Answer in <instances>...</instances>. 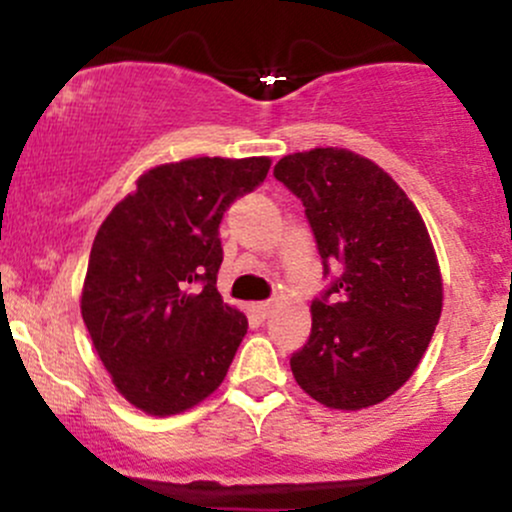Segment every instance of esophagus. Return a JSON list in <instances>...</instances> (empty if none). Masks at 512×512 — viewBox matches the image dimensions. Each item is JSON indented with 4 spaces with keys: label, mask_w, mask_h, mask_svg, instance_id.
<instances>
[{
    "label": "esophagus",
    "mask_w": 512,
    "mask_h": 512,
    "mask_svg": "<svg viewBox=\"0 0 512 512\" xmlns=\"http://www.w3.org/2000/svg\"><path fill=\"white\" fill-rule=\"evenodd\" d=\"M272 308H274L272 303H269V301H262V303H255V305H252V313H255L257 317H260V320H267L269 313H272Z\"/></svg>",
    "instance_id": "34e87169"
}]
</instances>
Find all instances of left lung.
Wrapping results in <instances>:
<instances>
[{"label": "left lung", "mask_w": 512, "mask_h": 512, "mask_svg": "<svg viewBox=\"0 0 512 512\" xmlns=\"http://www.w3.org/2000/svg\"><path fill=\"white\" fill-rule=\"evenodd\" d=\"M274 178L303 202L325 276L313 330L291 356L296 383L330 409L380 404L411 378L443 310V279L419 209L349 149L284 156Z\"/></svg>", "instance_id": "obj_1"}]
</instances>
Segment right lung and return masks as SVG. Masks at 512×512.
<instances>
[{"instance_id":"right-lung-1","label":"right lung","mask_w":512,"mask_h":512,"mask_svg":"<svg viewBox=\"0 0 512 512\" xmlns=\"http://www.w3.org/2000/svg\"><path fill=\"white\" fill-rule=\"evenodd\" d=\"M267 156L185 158L146 170L98 228L81 315L122 397L151 416L207 399L248 317L223 303V211L269 173Z\"/></svg>"}]
</instances>
